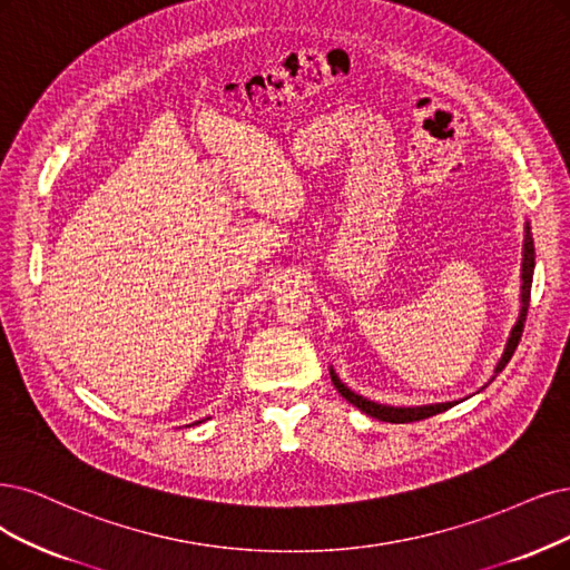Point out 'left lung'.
<instances>
[{"instance_id": "left-lung-1", "label": "left lung", "mask_w": 570, "mask_h": 570, "mask_svg": "<svg viewBox=\"0 0 570 570\" xmlns=\"http://www.w3.org/2000/svg\"><path fill=\"white\" fill-rule=\"evenodd\" d=\"M533 269H535V246H533V235H531V223L525 220L523 223V248H521V293H519V317L510 331V338L508 343H504V350L500 354V360L493 368V375L491 381H495V375L508 366V362L512 360V354L521 341V331H523V322H525V312H529V301H531V284H533ZM331 371V381L335 385V390H338L347 402L352 406L360 409L362 413L371 415V417H377L383 420V423H413V420H423V417H430V415H436L441 411H449L451 406L460 404V402H439V404H423V406H387V404H377V402H371V399L356 394L354 390H350L338 373L333 371V366L328 368ZM487 383V385H489ZM483 385V387H487ZM481 387V390H483Z\"/></svg>"}]
</instances>
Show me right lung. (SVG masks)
<instances>
[{
	"instance_id": "1",
	"label": "right lung",
	"mask_w": 570,
	"mask_h": 570,
	"mask_svg": "<svg viewBox=\"0 0 570 570\" xmlns=\"http://www.w3.org/2000/svg\"><path fill=\"white\" fill-rule=\"evenodd\" d=\"M208 420V417H206ZM199 423H204V420H197V423H193V425H199Z\"/></svg>"
}]
</instances>
